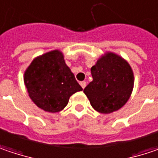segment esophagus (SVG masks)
Listing matches in <instances>:
<instances>
[{"label": "esophagus", "mask_w": 158, "mask_h": 158, "mask_svg": "<svg viewBox=\"0 0 158 158\" xmlns=\"http://www.w3.org/2000/svg\"><path fill=\"white\" fill-rule=\"evenodd\" d=\"M79 84H80L81 88H83V89H84V88H85V87L87 86V82H86V81H81V82H80Z\"/></svg>", "instance_id": "esophagus-1"}]
</instances>
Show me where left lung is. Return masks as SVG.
<instances>
[{
  "instance_id": "left-lung-1",
  "label": "left lung",
  "mask_w": 158,
  "mask_h": 158,
  "mask_svg": "<svg viewBox=\"0 0 158 158\" xmlns=\"http://www.w3.org/2000/svg\"><path fill=\"white\" fill-rule=\"evenodd\" d=\"M93 80L84 88L92 107L101 114H111L123 106L134 86L133 70L120 55L107 52L92 66Z\"/></svg>"
}]
</instances>
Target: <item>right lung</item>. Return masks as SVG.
Instances as JSON below:
<instances>
[{"label": "right lung", "mask_w": 158, "mask_h": 158, "mask_svg": "<svg viewBox=\"0 0 158 158\" xmlns=\"http://www.w3.org/2000/svg\"><path fill=\"white\" fill-rule=\"evenodd\" d=\"M24 83L33 102L49 113L63 110L70 96L82 90L60 50L35 57L25 70Z\"/></svg>", "instance_id": "right-lung-1"}]
</instances>
